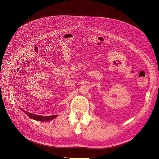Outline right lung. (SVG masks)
Returning <instances> with one entry per match:
<instances>
[{
	"mask_svg": "<svg viewBox=\"0 0 159 159\" xmlns=\"http://www.w3.org/2000/svg\"><path fill=\"white\" fill-rule=\"evenodd\" d=\"M22 110V109H21ZM23 112H24L26 114L30 119H34L35 120L37 121H49L50 120L54 119V118H56L57 117V115H53V116H40V115H37V114H34L33 113H30L29 112L24 111L22 110Z\"/></svg>",
	"mask_w": 159,
	"mask_h": 159,
	"instance_id": "add662e5",
	"label": "right lung"
}]
</instances>
